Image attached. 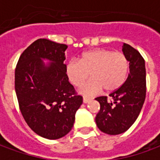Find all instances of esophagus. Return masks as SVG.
Wrapping results in <instances>:
<instances>
[{
    "instance_id": "obj_1",
    "label": "esophagus",
    "mask_w": 160,
    "mask_h": 160,
    "mask_svg": "<svg viewBox=\"0 0 160 160\" xmlns=\"http://www.w3.org/2000/svg\"><path fill=\"white\" fill-rule=\"evenodd\" d=\"M89 101H91L90 98H87V97H84L83 98V102H84V103H85V104H87V103H88Z\"/></svg>"
}]
</instances>
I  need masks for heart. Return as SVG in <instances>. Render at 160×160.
Masks as SVG:
<instances>
[{
    "label": "heart",
    "instance_id": "1",
    "mask_svg": "<svg viewBox=\"0 0 160 160\" xmlns=\"http://www.w3.org/2000/svg\"><path fill=\"white\" fill-rule=\"evenodd\" d=\"M129 62L119 51L96 49L83 53L78 61L67 64V75L73 86L80 87L90 77L92 79L81 89V93L94 94L102 90L113 92L120 88L127 79Z\"/></svg>",
    "mask_w": 160,
    "mask_h": 160
}]
</instances>
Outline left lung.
I'll return each mask as SVG.
<instances>
[{
	"instance_id": "obj_1",
	"label": "left lung",
	"mask_w": 160,
	"mask_h": 160,
	"mask_svg": "<svg viewBox=\"0 0 160 160\" xmlns=\"http://www.w3.org/2000/svg\"><path fill=\"white\" fill-rule=\"evenodd\" d=\"M122 51L129 62V73L123 85L108 97L95 99L100 110L95 118L98 128L105 134L116 135L127 131L141 111L146 98L145 60L137 49L123 43Z\"/></svg>"
}]
</instances>
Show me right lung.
<instances>
[{"instance_id":"1","label":"right lung","mask_w":160,"mask_h":160,"mask_svg":"<svg viewBox=\"0 0 160 160\" xmlns=\"http://www.w3.org/2000/svg\"><path fill=\"white\" fill-rule=\"evenodd\" d=\"M67 48L39 38L24 50L15 68V92L23 118L37 134L49 140L69 133L83 102L67 75ZM42 59L52 62L45 66Z\"/></svg>"}]
</instances>
